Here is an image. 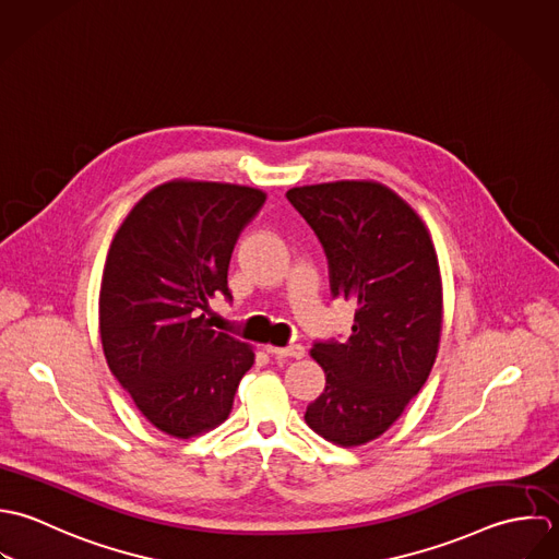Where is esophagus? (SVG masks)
Listing matches in <instances>:
<instances>
[{
    "mask_svg": "<svg viewBox=\"0 0 559 559\" xmlns=\"http://www.w3.org/2000/svg\"><path fill=\"white\" fill-rule=\"evenodd\" d=\"M265 349H267L272 356H276V358H302V356H305V347H302V345H287V347L267 345Z\"/></svg>",
    "mask_w": 559,
    "mask_h": 559,
    "instance_id": "obj_1",
    "label": "esophagus"
}]
</instances>
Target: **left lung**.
Here are the masks:
<instances>
[{
    "instance_id": "8db88e82",
    "label": "left lung",
    "mask_w": 559,
    "mask_h": 559,
    "mask_svg": "<svg viewBox=\"0 0 559 559\" xmlns=\"http://www.w3.org/2000/svg\"><path fill=\"white\" fill-rule=\"evenodd\" d=\"M287 199L324 246L333 296L356 307L352 335L311 349L326 389L305 421L335 445H365L397 421L437 360L439 257L417 212L378 181L302 186Z\"/></svg>"
}]
</instances>
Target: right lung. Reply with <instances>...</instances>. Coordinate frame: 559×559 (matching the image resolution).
<instances>
[{
    "mask_svg": "<svg viewBox=\"0 0 559 559\" xmlns=\"http://www.w3.org/2000/svg\"><path fill=\"white\" fill-rule=\"evenodd\" d=\"M257 188L175 179L144 194L114 235L99 292L104 354L138 411L190 439L221 426L254 362L214 329L239 233L263 207Z\"/></svg>",
    "mask_w": 559,
    "mask_h": 559,
    "instance_id": "right-lung-1",
    "label": "right lung"
}]
</instances>
